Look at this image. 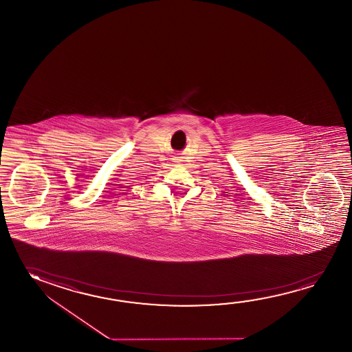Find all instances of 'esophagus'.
Wrapping results in <instances>:
<instances>
[{
  "label": "esophagus",
  "mask_w": 352,
  "mask_h": 352,
  "mask_svg": "<svg viewBox=\"0 0 352 352\" xmlns=\"http://www.w3.org/2000/svg\"><path fill=\"white\" fill-rule=\"evenodd\" d=\"M174 162H175V163H180V162H183V160H182L180 157H175V160H174Z\"/></svg>",
  "instance_id": "obj_1"
}]
</instances>
